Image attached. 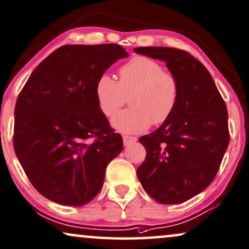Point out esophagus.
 <instances>
[{
  "label": "esophagus",
  "mask_w": 249,
  "mask_h": 249,
  "mask_svg": "<svg viewBox=\"0 0 249 249\" xmlns=\"http://www.w3.org/2000/svg\"><path fill=\"white\" fill-rule=\"evenodd\" d=\"M136 141H137V137L124 136V146H129V145L134 144Z\"/></svg>",
  "instance_id": "obj_1"
}]
</instances>
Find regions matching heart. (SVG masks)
<instances>
[{
  "label": "heart",
  "mask_w": 249,
  "mask_h": 249,
  "mask_svg": "<svg viewBox=\"0 0 249 249\" xmlns=\"http://www.w3.org/2000/svg\"><path fill=\"white\" fill-rule=\"evenodd\" d=\"M119 74V82L103 74L95 87L97 104L106 117H113L130 96L131 107L112 119L113 128L138 134L151 124L159 125L169 120L179 98L178 82L173 74L163 72L158 61L143 56L129 60Z\"/></svg>",
  "instance_id": "b5f03b06"
}]
</instances>
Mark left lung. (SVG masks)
<instances>
[{
  "mask_svg": "<svg viewBox=\"0 0 249 249\" xmlns=\"http://www.w3.org/2000/svg\"><path fill=\"white\" fill-rule=\"evenodd\" d=\"M134 51L164 61L179 87L169 120L140 138L146 158L137 169L138 179L156 201L184 202L202 192L217 174L230 141L227 106L211 73L186 51L167 47Z\"/></svg>",
  "mask_w": 249,
  "mask_h": 249,
  "instance_id": "8db88e82",
  "label": "left lung"
}]
</instances>
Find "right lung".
Wrapping results in <instances>:
<instances>
[{
    "label": "right lung",
    "mask_w": 249,
    "mask_h": 249,
    "mask_svg": "<svg viewBox=\"0 0 249 249\" xmlns=\"http://www.w3.org/2000/svg\"><path fill=\"white\" fill-rule=\"evenodd\" d=\"M118 44H69L33 71L15 108L14 147L33 186L51 201L83 206L101 191L124 148L96 101L98 79L118 59Z\"/></svg>",
    "instance_id": "right-lung-1"
}]
</instances>
